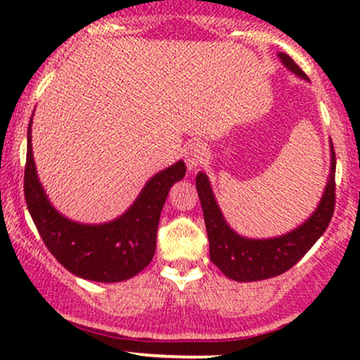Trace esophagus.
<instances>
[{
  "mask_svg": "<svg viewBox=\"0 0 360 360\" xmlns=\"http://www.w3.org/2000/svg\"><path fill=\"white\" fill-rule=\"evenodd\" d=\"M206 154H208V150H206V146L203 142L188 143L184 148V160L189 171H194V169L200 167L203 164Z\"/></svg>",
  "mask_w": 360,
  "mask_h": 360,
  "instance_id": "esophagus-1",
  "label": "esophagus"
}]
</instances>
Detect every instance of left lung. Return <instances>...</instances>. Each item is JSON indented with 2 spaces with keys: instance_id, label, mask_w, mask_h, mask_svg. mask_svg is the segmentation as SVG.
<instances>
[{
  "instance_id": "8db88e82",
  "label": "left lung",
  "mask_w": 360,
  "mask_h": 360,
  "mask_svg": "<svg viewBox=\"0 0 360 360\" xmlns=\"http://www.w3.org/2000/svg\"><path fill=\"white\" fill-rule=\"evenodd\" d=\"M281 64L300 79L309 81L288 53H278ZM196 189L203 208L210 259L226 278L238 283H254L276 278L291 269L325 233L335 206V152L330 140V172L315 212L296 229L269 238H250L235 232L214 198L212 183L205 172H198Z\"/></svg>"
}]
</instances>
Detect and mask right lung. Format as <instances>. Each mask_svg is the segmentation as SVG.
<instances>
[{
  "instance_id": "1",
  "label": "right lung",
  "mask_w": 360,
  "mask_h": 360,
  "mask_svg": "<svg viewBox=\"0 0 360 360\" xmlns=\"http://www.w3.org/2000/svg\"><path fill=\"white\" fill-rule=\"evenodd\" d=\"M32 120L27 131L25 200L47 249L65 269L82 279L120 283L137 276L154 257L160 212L169 189L186 176L184 160H177L152 176L134 203L115 220L74 221L51 203L37 174Z\"/></svg>"
}]
</instances>
